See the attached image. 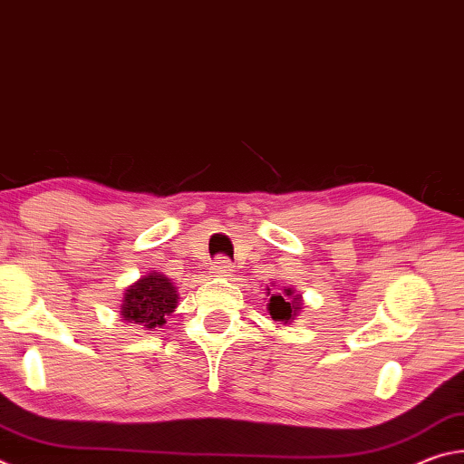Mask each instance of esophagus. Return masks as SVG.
Segmentation results:
<instances>
[{
  "instance_id": "esophagus-1",
  "label": "esophagus",
  "mask_w": 464,
  "mask_h": 464,
  "mask_svg": "<svg viewBox=\"0 0 464 464\" xmlns=\"http://www.w3.org/2000/svg\"><path fill=\"white\" fill-rule=\"evenodd\" d=\"M233 268L235 266L227 260V257H218V260L213 264V274L218 278H227L233 274Z\"/></svg>"
}]
</instances>
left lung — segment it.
Wrapping results in <instances>:
<instances>
[{
	"instance_id": "1",
	"label": "left lung",
	"mask_w": 464,
	"mask_h": 464,
	"mask_svg": "<svg viewBox=\"0 0 464 464\" xmlns=\"http://www.w3.org/2000/svg\"><path fill=\"white\" fill-rule=\"evenodd\" d=\"M266 290H268V296H270L268 304H266L270 317L276 321V324H282V325L295 324L296 315L303 309V295L295 293V288H290V286L280 288L282 293H270V288H266Z\"/></svg>"
}]
</instances>
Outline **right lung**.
<instances>
[{"instance_id":"add662e5","label":"right lung","mask_w":464,"mask_h":464,"mask_svg":"<svg viewBox=\"0 0 464 464\" xmlns=\"http://www.w3.org/2000/svg\"><path fill=\"white\" fill-rule=\"evenodd\" d=\"M178 288L166 274L147 272L130 286L124 288L121 317L127 324L140 325L153 332L161 327L178 307Z\"/></svg>"}]
</instances>
